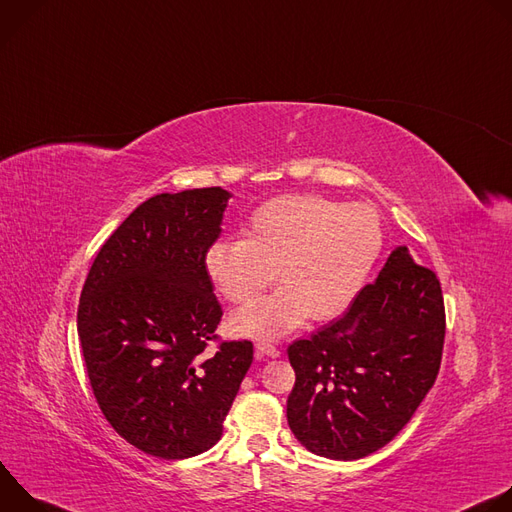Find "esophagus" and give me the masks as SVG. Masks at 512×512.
Listing matches in <instances>:
<instances>
[{
  "instance_id": "obj_1",
  "label": "esophagus",
  "mask_w": 512,
  "mask_h": 512,
  "mask_svg": "<svg viewBox=\"0 0 512 512\" xmlns=\"http://www.w3.org/2000/svg\"><path fill=\"white\" fill-rule=\"evenodd\" d=\"M255 352H257V356H269V358H277L281 354L279 348L269 344V342H257L255 344Z\"/></svg>"
}]
</instances>
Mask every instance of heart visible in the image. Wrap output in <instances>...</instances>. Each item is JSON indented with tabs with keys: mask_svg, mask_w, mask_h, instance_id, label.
I'll use <instances>...</instances> for the list:
<instances>
[{
	"mask_svg": "<svg viewBox=\"0 0 512 512\" xmlns=\"http://www.w3.org/2000/svg\"><path fill=\"white\" fill-rule=\"evenodd\" d=\"M383 249L377 212L318 194H287L263 202L247 218L243 241H214L204 269L218 294L243 304L269 283L283 285L233 312V332L279 338L308 316L328 320L358 294Z\"/></svg>",
	"mask_w": 512,
	"mask_h": 512,
	"instance_id": "heart-1",
	"label": "heart"
}]
</instances>
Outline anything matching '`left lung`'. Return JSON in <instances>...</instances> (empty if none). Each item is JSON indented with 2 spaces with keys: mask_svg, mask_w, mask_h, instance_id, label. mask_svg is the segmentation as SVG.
<instances>
[{
  "mask_svg": "<svg viewBox=\"0 0 512 512\" xmlns=\"http://www.w3.org/2000/svg\"><path fill=\"white\" fill-rule=\"evenodd\" d=\"M444 336L440 279L397 247L342 318L289 344L296 385L287 423L296 440L330 460L387 446L433 387Z\"/></svg>",
  "mask_w": 512,
  "mask_h": 512,
  "instance_id": "8db88e82",
  "label": "left lung"
}]
</instances>
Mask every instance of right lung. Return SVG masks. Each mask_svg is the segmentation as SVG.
<instances>
[{"label": "right lung", "mask_w": 512, "mask_h": 512, "mask_svg": "<svg viewBox=\"0 0 512 512\" xmlns=\"http://www.w3.org/2000/svg\"><path fill=\"white\" fill-rule=\"evenodd\" d=\"M231 192L194 188L139 204L97 253L77 328L95 399L137 450H210L253 362L249 340L206 344L223 310L204 269Z\"/></svg>", "instance_id": "1"}]
</instances>
